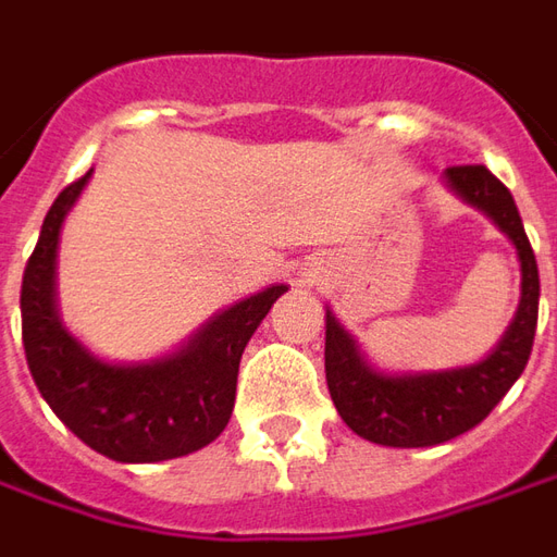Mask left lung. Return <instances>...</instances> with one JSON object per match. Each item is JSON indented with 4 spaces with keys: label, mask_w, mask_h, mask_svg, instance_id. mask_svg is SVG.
<instances>
[{
    "label": "left lung",
    "mask_w": 557,
    "mask_h": 557,
    "mask_svg": "<svg viewBox=\"0 0 557 557\" xmlns=\"http://www.w3.org/2000/svg\"><path fill=\"white\" fill-rule=\"evenodd\" d=\"M445 183L469 207L482 210L516 244L521 301L500 344L482 362L445 372L384 374L359 354L347 329L326 310V384L342 421L374 445L430 448L472 430L494 411L531 359L540 271L509 188L482 164L445 170Z\"/></svg>",
    "instance_id": "obj_1"
}]
</instances>
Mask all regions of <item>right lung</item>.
Masks as SVG:
<instances>
[{"instance_id": "right-lung-1", "label": "right lung", "mask_w": 557, "mask_h": 557, "mask_svg": "<svg viewBox=\"0 0 557 557\" xmlns=\"http://www.w3.org/2000/svg\"><path fill=\"white\" fill-rule=\"evenodd\" d=\"M90 170L66 185L41 222L21 286L26 366L41 399L88 448L119 463H158L200 451L228 426L244 347L289 286H268L188 342L149 362H106L63 326L54 268L60 225L88 185Z\"/></svg>"}]
</instances>
